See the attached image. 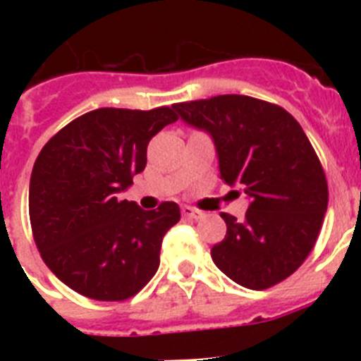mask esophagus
I'll list each match as a JSON object with an SVG mask.
<instances>
[{"label": "esophagus", "instance_id": "1", "mask_svg": "<svg viewBox=\"0 0 361 361\" xmlns=\"http://www.w3.org/2000/svg\"><path fill=\"white\" fill-rule=\"evenodd\" d=\"M180 212H183V215L188 216V219H195V220L202 219V215H204L202 212H199V209H195V208H191V206H183V208H180Z\"/></svg>", "mask_w": 361, "mask_h": 361}]
</instances>
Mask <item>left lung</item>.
<instances>
[{"label":"left lung","mask_w":361,"mask_h":361,"mask_svg":"<svg viewBox=\"0 0 361 361\" xmlns=\"http://www.w3.org/2000/svg\"><path fill=\"white\" fill-rule=\"evenodd\" d=\"M173 110L212 137L220 178L250 199L242 220L220 213L228 231L212 247L215 266L255 291L288 279L311 253L329 197L302 126L283 108L247 95H216Z\"/></svg>","instance_id":"left-lung-1"}]
</instances>
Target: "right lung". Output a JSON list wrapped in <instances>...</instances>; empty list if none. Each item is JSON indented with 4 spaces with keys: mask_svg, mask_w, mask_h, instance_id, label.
<instances>
[{
    "mask_svg": "<svg viewBox=\"0 0 361 361\" xmlns=\"http://www.w3.org/2000/svg\"><path fill=\"white\" fill-rule=\"evenodd\" d=\"M173 106L99 108L43 146L30 175L28 212L41 258L82 296L119 302L159 269L162 238L180 220L175 202L146 212L117 200L146 166L153 135L175 123Z\"/></svg>",
    "mask_w": 361,
    "mask_h": 361,
    "instance_id": "obj_1",
    "label": "right lung"
}]
</instances>
